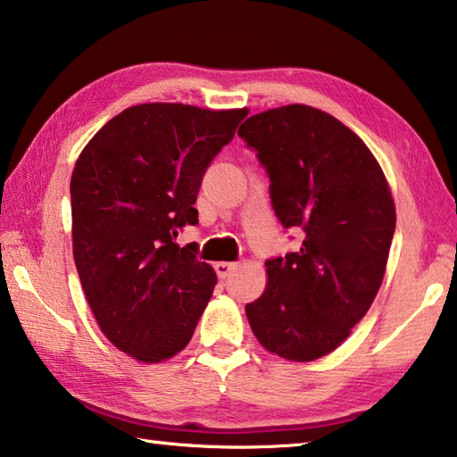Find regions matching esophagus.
<instances>
[{"label": "esophagus", "mask_w": 457, "mask_h": 457, "mask_svg": "<svg viewBox=\"0 0 457 457\" xmlns=\"http://www.w3.org/2000/svg\"><path fill=\"white\" fill-rule=\"evenodd\" d=\"M236 268V262H215V272H218L220 278H228Z\"/></svg>", "instance_id": "1"}]
</instances>
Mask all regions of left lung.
<instances>
[{
    "instance_id": "1",
    "label": "left lung",
    "mask_w": 457,
    "mask_h": 457,
    "mask_svg": "<svg viewBox=\"0 0 457 457\" xmlns=\"http://www.w3.org/2000/svg\"><path fill=\"white\" fill-rule=\"evenodd\" d=\"M237 135L258 151L284 228L298 252L266 262V290L245 316L258 343L308 362L349 338L381 288L395 204L369 146L332 114L306 104L258 112Z\"/></svg>"
}]
</instances>
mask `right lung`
<instances>
[{
    "label": "right lung",
    "mask_w": 457,
    "mask_h": 457,
    "mask_svg": "<svg viewBox=\"0 0 457 457\" xmlns=\"http://www.w3.org/2000/svg\"><path fill=\"white\" fill-rule=\"evenodd\" d=\"M247 108L145 103L111 119L76 159L72 252L103 335L141 362L181 353L218 276L175 244L195 226L205 169Z\"/></svg>",
    "instance_id": "right-lung-1"
}]
</instances>
